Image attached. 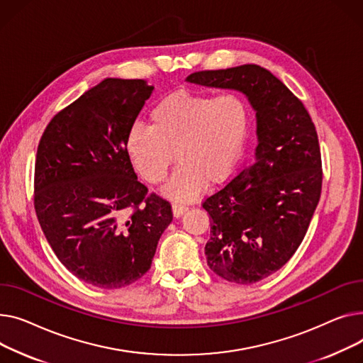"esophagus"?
Masks as SVG:
<instances>
[{
  "instance_id": "obj_1",
  "label": "esophagus",
  "mask_w": 363,
  "mask_h": 363,
  "mask_svg": "<svg viewBox=\"0 0 363 363\" xmlns=\"http://www.w3.org/2000/svg\"><path fill=\"white\" fill-rule=\"evenodd\" d=\"M173 216L176 217V218H180L184 212L187 211V208L184 206V205H180V203H173Z\"/></svg>"
}]
</instances>
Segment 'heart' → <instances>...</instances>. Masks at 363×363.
<instances>
[{"label": "heart", "instance_id": "heart-1", "mask_svg": "<svg viewBox=\"0 0 363 363\" xmlns=\"http://www.w3.org/2000/svg\"><path fill=\"white\" fill-rule=\"evenodd\" d=\"M149 127L135 124L125 149L140 176L162 183L180 162L164 195L176 202L195 201L205 186L227 182L245 154L250 110L243 96H217L180 89L164 96L149 114Z\"/></svg>", "mask_w": 363, "mask_h": 363}]
</instances>
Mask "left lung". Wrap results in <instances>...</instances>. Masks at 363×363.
Instances as JSON below:
<instances>
[{
    "mask_svg": "<svg viewBox=\"0 0 363 363\" xmlns=\"http://www.w3.org/2000/svg\"><path fill=\"white\" fill-rule=\"evenodd\" d=\"M186 82L238 91L257 113L252 164L202 205L211 217L209 268L227 281L257 283L293 257L321 196L315 125L286 84L257 64L196 72Z\"/></svg>",
    "mask_w": 363,
    "mask_h": 363,
    "instance_id": "left-lung-1",
    "label": "left lung"
}]
</instances>
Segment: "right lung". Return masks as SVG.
Returning <instances> with one entry per match:
<instances>
[{"label":"right lung","instance_id":"right-lung-1","mask_svg":"<svg viewBox=\"0 0 363 363\" xmlns=\"http://www.w3.org/2000/svg\"><path fill=\"white\" fill-rule=\"evenodd\" d=\"M152 91L143 79H104L50 121L38 146L40 228L60 262L95 287L138 281L173 221L172 205L146 196L125 149Z\"/></svg>","mask_w":363,"mask_h":363}]
</instances>
